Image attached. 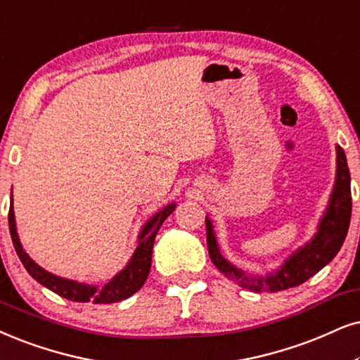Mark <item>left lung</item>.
I'll use <instances>...</instances> for the list:
<instances>
[{
  "label": "left lung",
  "mask_w": 360,
  "mask_h": 360,
  "mask_svg": "<svg viewBox=\"0 0 360 360\" xmlns=\"http://www.w3.org/2000/svg\"><path fill=\"white\" fill-rule=\"evenodd\" d=\"M335 162L338 165H335L334 188H332L329 204H327L324 216L321 217L316 234L306 244L295 249L277 269L264 276L251 274L227 261L221 254L212 221L206 216L207 251L214 266L240 288L254 290V292H277V290L295 288L317 274L340 251L350 224V211H352L350 172L345 153L339 144L335 146Z\"/></svg>",
  "instance_id": "left-lung-1"
}]
</instances>
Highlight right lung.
<instances>
[{"label":"right lung","instance_id":"1","mask_svg":"<svg viewBox=\"0 0 360 360\" xmlns=\"http://www.w3.org/2000/svg\"><path fill=\"white\" fill-rule=\"evenodd\" d=\"M176 209V202L167 204L158 211L151 219L146 221V224L141 227L138 236V244L127 261L124 269H121L117 274L108 281L103 285H91L84 284V282H78L72 279H66V277L51 274L46 269L38 266L33 259L28 256V252L22 249V244L20 240L16 231V219L15 211H13V191H11V206L10 214H8V222H10V234L13 239V245H15L18 257L25 266V269L30 272V276L39 282L41 285L48 288L53 292H56L61 297L70 299L72 302H94V304H111L120 302L122 299L131 297L134 292L143 288L144 282L148 279L149 269H151V257H153V245L154 239L159 227L166 221V217Z\"/></svg>","mask_w":360,"mask_h":360}]
</instances>
